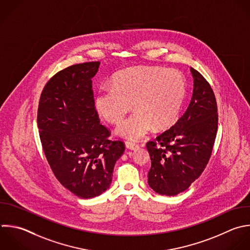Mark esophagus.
Instances as JSON below:
<instances>
[{
    "instance_id": "34e87169",
    "label": "esophagus",
    "mask_w": 250,
    "mask_h": 250,
    "mask_svg": "<svg viewBox=\"0 0 250 250\" xmlns=\"http://www.w3.org/2000/svg\"><path fill=\"white\" fill-rule=\"evenodd\" d=\"M125 146L128 148V149H131V150H134L136 148L139 147L138 145H136L135 143H132V142H126L125 143Z\"/></svg>"
}]
</instances>
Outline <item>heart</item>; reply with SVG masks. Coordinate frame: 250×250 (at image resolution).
Listing matches in <instances>:
<instances>
[{"label":"heart","mask_w":250,"mask_h":250,"mask_svg":"<svg viewBox=\"0 0 250 250\" xmlns=\"http://www.w3.org/2000/svg\"><path fill=\"white\" fill-rule=\"evenodd\" d=\"M186 96L187 81L179 71L132 66L115 73L111 86L99 90L95 107L105 121L119 124L133 104L135 113L115 132L121 138L138 141L153 128L162 131L174 125Z\"/></svg>","instance_id":"heart-1"}]
</instances>
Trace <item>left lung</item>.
I'll return each instance as SVG.
<instances>
[{"instance_id":"1","label":"left lung","mask_w":250,"mask_h":250,"mask_svg":"<svg viewBox=\"0 0 250 250\" xmlns=\"http://www.w3.org/2000/svg\"><path fill=\"white\" fill-rule=\"evenodd\" d=\"M190 72L193 92L187 110L169 130L146 144L151 160L147 183L161 195L183 192L201 175L217 134L214 93L198 71L190 67Z\"/></svg>"}]
</instances>
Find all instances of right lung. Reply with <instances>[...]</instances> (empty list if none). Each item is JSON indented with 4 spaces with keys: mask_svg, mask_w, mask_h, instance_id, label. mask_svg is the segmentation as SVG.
<instances>
[{
    "mask_svg": "<svg viewBox=\"0 0 250 250\" xmlns=\"http://www.w3.org/2000/svg\"><path fill=\"white\" fill-rule=\"evenodd\" d=\"M101 62L71 65L46 84L37 122L47 160L60 183L80 198L101 195L125 146L108 140L95 107L92 78Z\"/></svg>",
    "mask_w": 250,
    "mask_h": 250,
    "instance_id": "add662e5",
    "label": "right lung"
}]
</instances>
